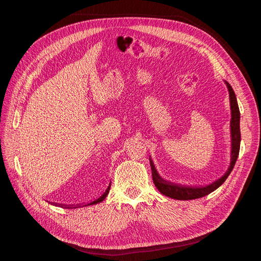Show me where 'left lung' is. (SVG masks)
Returning a JSON list of instances; mask_svg holds the SVG:
<instances>
[{
    "label": "left lung",
    "instance_id": "obj_1",
    "mask_svg": "<svg viewBox=\"0 0 261 261\" xmlns=\"http://www.w3.org/2000/svg\"><path fill=\"white\" fill-rule=\"evenodd\" d=\"M227 90H228V96H230V106H231V162L228 165L227 171L224 173V175L221 176L220 178L213 180L209 185H200V186H191V185H180L176 183H172V181L165 180L162 178L159 173H158L153 161L150 158V165H151V173H152V179L155 187L158 188L161 194L170 197L173 199L177 200H192L201 198L209 195L210 193L215 192L217 188H219L222 185L227 176L230 175L232 172L235 162L238 160L239 152H240V145H241V129H240V120H241V114H240V109L238 105V100H236V96L234 93V90L226 81H224Z\"/></svg>",
    "mask_w": 261,
    "mask_h": 261
}]
</instances>
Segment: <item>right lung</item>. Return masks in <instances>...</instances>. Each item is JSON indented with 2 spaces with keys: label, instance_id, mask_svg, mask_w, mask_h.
Instances as JSON below:
<instances>
[{
  "label": "right lung",
  "instance_id": "1",
  "mask_svg": "<svg viewBox=\"0 0 261 261\" xmlns=\"http://www.w3.org/2000/svg\"><path fill=\"white\" fill-rule=\"evenodd\" d=\"M110 187H111V184H109V186H108V188H107V191L102 194L100 197H98L97 199H94L93 201H90V202H88V203H85V204H83L82 207H86V206H91V204H97V203H99V202H102L105 199H106V197L108 196V194H109V192H110ZM54 206H58V203H53ZM59 206H61V207H67V208H78V207H81V204H77V206H65V204H59Z\"/></svg>",
  "mask_w": 261,
  "mask_h": 261
}]
</instances>
